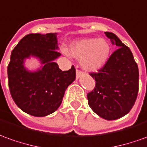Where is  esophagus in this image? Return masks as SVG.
<instances>
[{
	"mask_svg": "<svg viewBox=\"0 0 147 147\" xmlns=\"http://www.w3.org/2000/svg\"><path fill=\"white\" fill-rule=\"evenodd\" d=\"M82 75H83V72H82L81 71L76 69V78L77 79H78V78H80V77Z\"/></svg>",
	"mask_w": 147,
	"mask_h": 147,
	"instance_id": "1",
	"label": "esophagus"
}]
</instances>
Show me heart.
<instances>
[{"label":"heart","instance_id":"1","mask_svg":"<svg viewBox=\"0 0 147 147\" xmlns=\"http://www.w3.org/2000/svg\"><path fill=\"white\" fill-rule=\"evenodd\" d=\"M67 54L66 49H63ZM70 54L80 59L82 67L88 71H95L104 66L109 58L111 45L103 38H85L73 41L69 45Z\"/></svg>","mask_w":147,"mask_h":147}]
</instances>
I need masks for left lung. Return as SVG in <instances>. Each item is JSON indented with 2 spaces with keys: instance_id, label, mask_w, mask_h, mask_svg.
<instances>
[{
  "instance_id": "left-lung-1",
  "label": "left lung",
  "mask_w": 147,
  "mask_h": 147,
  "mask_svg": "<svg viewBox=\"0 0 147 147\" xmlns=\"http://www.w3.org/2000/svg\"><path fill=\"white\" fill-rule=\"evenodd\" d=\"M105 35L118 49L97 73H90L95 87L88 94V104L98 116L115 120L133 107L138 92V67L131 49L116 35Z\"/></svg>"
}]
</instances>
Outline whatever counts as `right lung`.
Listing matches in <instances>:
<instances>
[{
  "label": "right lung",
  "mask_w": 147,
  "mask_h": 147,
  "mask_svg": "<svg viewBox=\"0 0 147 147\" xmlns=\"http://www.w3.org/2000/svg\"><path fill=\"white\" fill-rule=\"evenodd\" d=\"M57 49L56 33H36L24 36L12 51L8 66L9 91L17 107L31 115L43 117L56 111L76 79L73 65L62 71L54 62L60 56ZM30 55L43 64L36 72H29L23 66L24 59Z\"/></svg>",
  "instance_id": "1"
}]
</instances>
